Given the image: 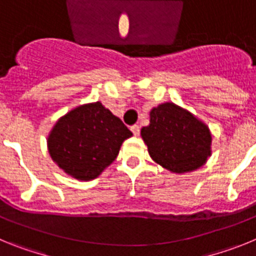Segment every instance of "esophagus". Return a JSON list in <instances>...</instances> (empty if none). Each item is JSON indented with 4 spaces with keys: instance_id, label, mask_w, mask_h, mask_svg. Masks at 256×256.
<instances>
[{
    "instance_id": "esophagus-1",
    "label": "esophagus",
    "mask_w": 256,
    "mask_h": 256,
    "mask_svg": "<svg viewBox=\"0 0 256 256\" xmlns=\"http://www.w3.org/2000/svg\"><path fill=\"white\" fill-rule=\"evenodd\" d=\"M130 130H132V133L134 136H140V126H137V124H134V126H130Z\"/></svg>"
}]
</instances>
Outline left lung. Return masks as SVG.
I'll use <instances>...</instances> for the list:
<instances>
[{"instance_id": "left-lung-1", "label": "left lung", "mask_w": 256, "mask_h": 256, "mask_svg": "<svg viewBox=\"0 0 256 256\" xmlns=\"http://www.w3.org/2000/svg\"><path fill=\"white\" fill-rule=\"evenodd\" d=\"M141 136L152 160L173 173L195 170L210 156L209 128L172 102L151 110L150 126L142 128Z\"/></svg>"}]
</instances>
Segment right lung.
I'll list each match as a JSON object with an SVG mask.
<instances>
[{"mask_svg": "<svg viewBox=\"0 0 256 256\" xmlns=\"http://www.w3.org/2000/svg\"><path fill=\"white\" fill-rule=\"evenodd\" d=\"M130 136L119 118L96 102L79 106L61 118L47 144L51 158L65 173L90 180L116 159L122 144Z\"/></svg>", "mask_w": 256, "mask_h": 256, "instance_id": "add662e5", "label": "right lung"}]
</instances>
